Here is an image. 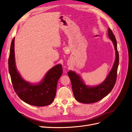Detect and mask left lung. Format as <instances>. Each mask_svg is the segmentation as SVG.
<instances>
[{"instance_id":"1","label":"left lung","mask_w":132,"mask_h":132,"mask_svg":"<svg viewBox=\"0 0 132 132\" xmlns=\"http://www.w3.org/2000/svg\"><path fill=\"white\" fill-rule=\"evenodd\" d=\"M108 34L114 46L116 57L111 70L103 82L97 86L86 85L81 76L75 71L70 70L68 72L71 82L75 98L80 103L90 104L97 102L109 94L114 87L119 64V56L115 37L109 28H108Z\"/></svg>"}]
</instances>
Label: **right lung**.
Instances as JSON below:
<instances>
[{
    "label": "right lung",
    "mask_w": 132,
    "mask_h": 132,
    "mask_svg": "<svg viewBox=\"0 0 132 132\" xmlns=\"http://www.w3.org/2000/svg\"><path fill=\"white\" fill-rule=\"evenodd\" d=\"M15 38L12 40L9 58V71L12 84L18 96L31 105L44 106L53 102L56 96L58 80L62 73V66L58 64L51 68L37 84L26 81L18 71L15 57Z\"/></svg>",
    "instance_id": "obj_1"
}]
</instances>
